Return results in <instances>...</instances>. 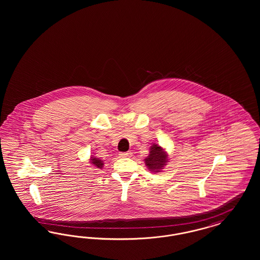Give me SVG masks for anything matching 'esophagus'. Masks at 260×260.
Here are the masks:
<instances>
[{"label":"esophagus","instance_id":"obj_1","mask_svg":"<svg viewBox=\"0 0 260 260\" xmlns=\"http://www.w3.org/2000/svg\"><path fill=\"white\" fill-rule=\"evenodd\" d=\"M132 152H124V153H120V157L121 158H128V157H132Z\"/></svg>","mask_w":260,"mask_h":260}]
</instances>
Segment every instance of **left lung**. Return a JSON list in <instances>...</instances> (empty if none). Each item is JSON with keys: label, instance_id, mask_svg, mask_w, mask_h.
I'll return each mask as SVG.
<instances>
[{"label": "left lung", "instance_id": "obj_1", "mask_svg": "<svg viewBox=\"0 0 260 260\" xmlns=\"http://www.w3.org/2000/svg\"><path fill=\"white\" fill-rule=\"evenodd\" d=\"M144 161L151 172L158 173L167 165L168 155L160 145L154 143L150 147L149 156Z\"/></svg>", "mask_w": 260, "mask_h": 260}]
</instances>
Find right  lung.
Masks as SVG:
<instances>
[{"instance_id":"obj_1","label":"right lung","mask_w":260,"mask_h":260,"mask_svg":"<svg viewBox=\"0 0 260 260\" xmlns=\"http://www.w3.org/2000/svg\"><path fill=\"white\" fill-rule=\"evenodd\" d=\"M90 164H92L98 169H102V167H103V161L99 160V158H94V157L90 158Z\"/></svg>"}]
</instances>
